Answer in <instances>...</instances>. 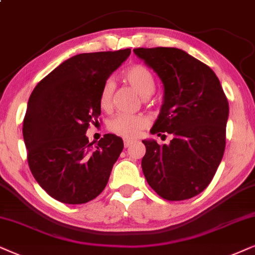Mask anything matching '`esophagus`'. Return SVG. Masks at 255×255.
I'll return each instance as SVG.
<instances>
[{
  "mask_svg": "<svg viewBox=\"0 0 255 255\" xmlns=\"http://www.w3.org/2000/svg\"><path fill=\"white\" fill-rule=\"evenodd\" d=\"M131 143H133V141H131V140H125V141H124V144H125L126 148L130 147Z\"/></svg>",
  "mask_w": 255,
  "mask_h": 255,
  "instance_id": "esophagus-1",
  "label": "esophagus"
}]
</instances>
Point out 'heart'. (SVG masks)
Returning <instances> with one entry per match:
<instances>
[{
    "mask_svg": "<svg viewBox=\"0 0 255 255\" xmlns=\"http://www.w3.org/2000/svg\"><path fill=\"white\" fill-rule=\"evenodd\" d=\"M124 80L138 93L141 98L147 99L155 90V79L153 73L142 64H135L124 72ZM113 82H105L100 93V107L104 111L111 108L113 96ZM148 125V119L143 115L117 114L108 122V129L113 134L125 138H134L142 131Z\"/></svg>",
    "mask_w": 255,
    "mask_h": 255,
    "instance_id": "b5f03b06",
    "label": "heart"
}]
</instances>
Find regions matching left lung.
<instances>
[{"label":"left lung","mask_w":255,"mask_h":255,"mask_svg":"<svg viewBox=\"0 0 255 255\" xmlns=\"http://www.w3.org/2000/svg\"><path fill=\"white\" fill-rule=\"evenodd\" d=\"M133 51L163 86V104L150 133L173 135L163 146L142 141L144 178L161 198L191 199L209 185L224 156L227 98L213 70L185 50L157 47Z\"/></svg>","instance_id":"1"}]
</instances>
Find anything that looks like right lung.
Instances as JSON below:
<instances>
[{"instance_id": "add662e5", "label": "right lung", "mask_w": 255, "mask_h": 255, "mask_svg": "<svg viewBox=\"0 0 255 255\" xmlns=\"http://www.w3.org/2000/svg\"><path fill=\"white\" fill-rule=\"evenodd\" d=\"M130 49L79 54L56 67L35 87L23 120L29 168L57 201L86 204L107 185L124 141L106 134L96 146L87 129L101 114L100 93Z\"/></svg>"}]
</instances>
